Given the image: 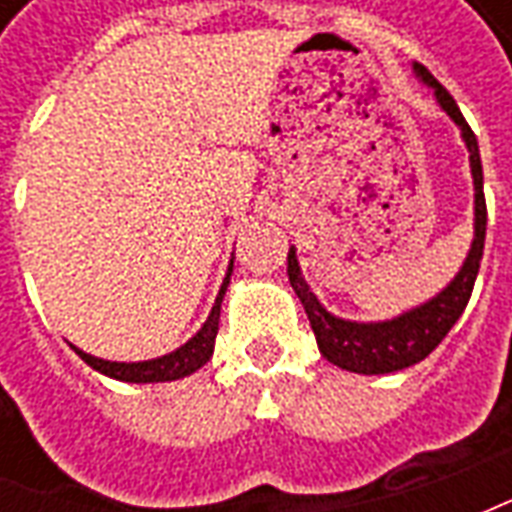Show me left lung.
<instances>
[{"label":"left lung","mask_w":512,"mask_h":512,"mask_svg":"<svg viewBox=\"0 0 512 512\" xmlns=\"http://www.w3.org/2000/svg\"><path fill=\"white\" fill-rule=\"evenodd\" d=\"M414 73H417L419 82L433 87L436 101L450 115L452 123L461 128L463 142L469 147V167H472L474 180V241L469 255L463 260L461 271L455 274V279L441 293H436L433 299L419 304L414 310L403 312L392 321L359 323L337 318V315L326 310L318 301V296L310 290L307 279L301 277L296 249L290 246L288 252V279L293 290H296V296H299L301 307L307 312V318H310L321 354L332 365L343 367L348 373H362V376H384V373H395V370L422 362L447 337L455 321L461 318V312L466 310L474 279H477V271H480V260H483L488 211H485L483 164H480L477 136L469 128V123L463 120L455 98L433 79V73L419 62H414Z\"/></svg>","instance_id":"1"}]
</instances>
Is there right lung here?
<instances>
[{
	"label": "right lung",
	"instance_id": "add662e5",
	"mask_svg": "<svg viewBox=\"0 0 512 512\" xmlns=\"http://www.w3.org/2000/svg\"><path fill=\"white\" fill-rule=\"evenodd\" d=\"M230 274H233V260H230L227 277H224L222 288H219V296L213 301L208 321L202 323V329L191 337L189 343L175 348L172 354L147 359V362H109V359L84 354L76 345H73V351L82 356L93 370L109 378H117V381H128V384H158V381H178V378L191 376L194 370H200L213 356V343H216V332H219V312H222V299L227 293V285H230Z\"/></svg>",
	"mask_w": 512,
	"mask_h": 512
}]
</instances>
